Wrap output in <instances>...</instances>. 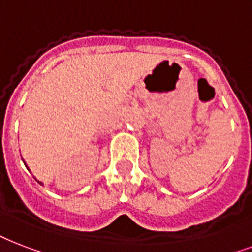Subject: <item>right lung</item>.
<instances>
[{
	"mask_svg": "<svg viewBox=\"0 0 252 252\" xmlns=\"http://www.w3.org/2000/svg\"><path fill=\"white\" fill-rule=\"evenodd\" d=\"M24 164H25V161H24ZM25 165H26V164H25ZM26 168H28V165H26ZM29 169V168H28ZM35 180H36V178H35ZM36 181H38V180H36ZM38 182H39V184H41V185H42V182L41 181H38Z\"/></svg>",
	"mask_w": 252,
	"mask_h": 252,
	"instance_id": "1",
	"label": "right lung"
}]
</instances>
